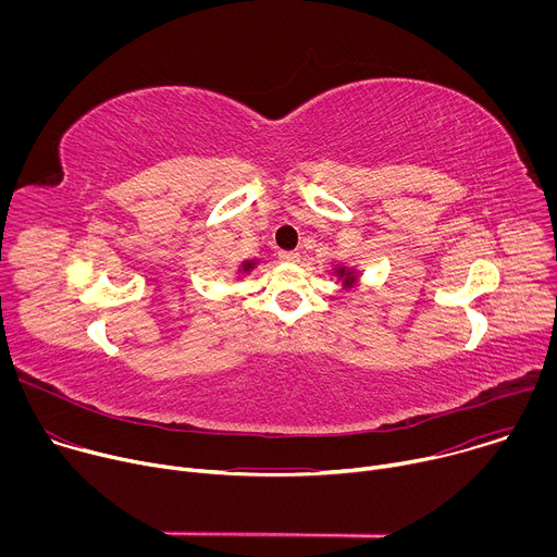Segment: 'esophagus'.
<instances>
[{"mask_svg":"<svg viewBox=\"0 0 557 557\" xmlns=\"http://www.w3.org/2000/svg\"><path fill=\"white\" fill-rule=\"evenodd\" d=\"M280 262L295 264V262H299V253H295V251H282V253H280Z\"/></svg>","mask_w":557,"mask_h":557,"instance_id":"34e87169","label":"esophagus"}]
</instances>
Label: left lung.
<instances>
[{"instance_id": "obj_1", "label": "left lung", "mask_w": 557, "mask_h": 557, "mask_svg": "<svg viewBox=\"0 0 557 557\" xmlns=\"http://www.w3.org/2000/svg\"><path fill=\"white\" fill-rule=\"evenodd\" d=\"M333 275L337 277V282L342 284L344 290H352L359 284L361 271L350 264H333Z\"/></svg>"}]
</instances>
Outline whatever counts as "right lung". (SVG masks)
Returning a JSON list of instances; mask_svg holds the SVG:
<instances>
[{
  "mask_svg": "<svg viewBox=\"0 0 557 557\" xmlns=\"http://www.w3.org/2000/svg\"><path fill=\"white\" fill-rule=\"evenodd\" d=\"M260 264V260L258 258H253V260H245V262H240L237 264V269H235V275H249L256 267Z\"/></svg>",
  "mask_w": 557,
  "mask_h": 557,
  "instance_id": "1",
  "label": "right lung"
}]
</instances>
